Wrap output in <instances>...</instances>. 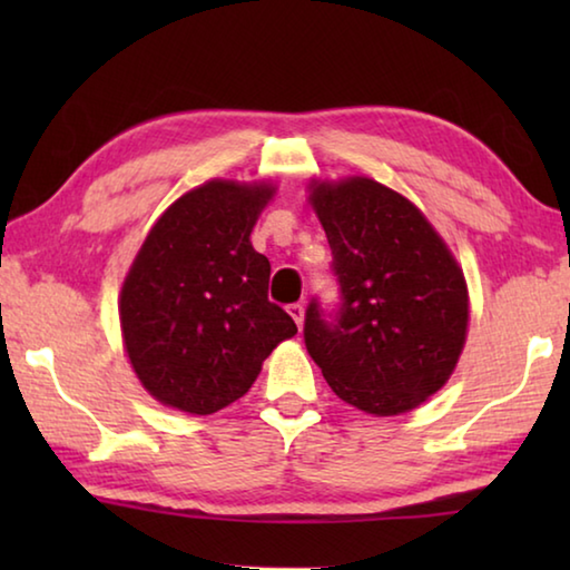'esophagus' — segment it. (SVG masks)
<instances>
[{
  "label": "esophagus",
  "instance_id": "esophagus-1",
  "mask_svg": "<svg viewBox=\"0 0 570 570\" xmlns=\"http://www.w3.org/2000/svg\"><path fill=\"white\" fill-rule=\"evenodd\" d=\"M288 316H292L298 330H302V326H304V306L302 304H292V306H288Z\"/></svg>",
  "mask_w": 570,
  "mask_h": 570
}]
</instances>
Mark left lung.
Returning <instances> with one entry per match:
<instances>
[{"label": "left lung", "mask_w": 570, "mask_h": 570, "mask_svg": "<svg viewBox=\"0 0 570 570\" xmlns=\"http://www.w3.org/2000/svg\"><path fill=\"white\" fill-rule=\"evenodd\" d=\"M306 190L342 286L334 322L308 304L306 350L352 407L412 412L445 387L465 350L462 266L422 210L374 178H312Z\"/></svg>", "instance_id": "left-lung-1"}]
</instances>
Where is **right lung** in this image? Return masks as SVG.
Returning <instances> with one entry per match:
<instances>
[{
    "label": "right lung",
    "mask_w": 570,
    "mask_h": 570,
    "mask_svg": "<svg viewBox=\"0 0 570 570\" xmlns=\"http://www.w3.org/2000/svg\"><path fill=\"white\" fill-rule=\"evenodd\" d=\"M276 186L214 178L163 210L118 296L122 346L153 400L210 414L250 390L296 324L268 302L272 264L250 246Z\"/></svg>",
    "instance_id": "obj_1"
}]
</instances>
